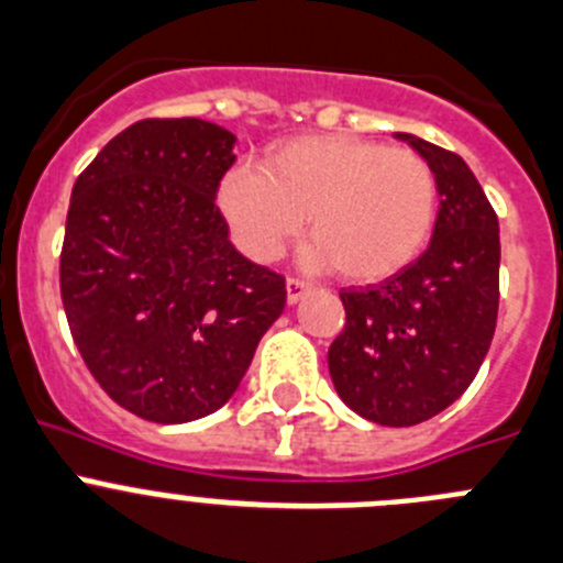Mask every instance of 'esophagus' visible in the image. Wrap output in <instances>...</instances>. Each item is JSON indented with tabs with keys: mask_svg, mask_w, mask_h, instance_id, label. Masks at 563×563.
<instances>
[{
	"mask_svg": "<svg viewBox=\"0 0 563 563\" xmlns=\"http://www.w3.org/2000/svg\"><path fill=\"white\" fill-rule=\"evenodd\" d=\"M308 283L306 280H300V277H288L286 280V300H288V306H294V302H300V297L302 294L308 291Z\"/></svg>",
	"mask_w": 563,
	"mask_h": 563,
	"instance_id": "34e87169",
	"label": "esophagus"
}]
</instances>
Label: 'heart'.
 Segmentation results:
<instances>
[{
    "label": "heart",
    "mask_w": 563,
    "mask_h": 563,
    "mask_svg": "<svg viewBox=\"0 0 563 563\" xmlns=\"http://www.w3.org/2000/svg\"><path fill=\"white\" fill-rule=\"evenodd\" d=\"M221 179L219 207L241 250L275 261L302 230L306 263L336 266L351 283H378L423 252L438 216V179L427 159L353 134L294 136Z\"/></svg>",
    "instance_id": "1"
}]
</instances>
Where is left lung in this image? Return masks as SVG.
I'll list each match as a JSON object with an SVG mask.
<instances>
[{"instance_id": "1", "label": "left lung", "mask_w": 563, "mask_h": 563, "mask_svg": "<svg viewBox=\"0 0 563 563\" xmlns=\"http://www.w3.org/2000/svg\"><path fill=\"white\" fill-rule=\"evenodd\" d=\"M395 136L438 179L432 241L382 286L339 291L344 328L328 369L353 412L382 427H415L457 401L488 353L499 308V221L457 154Z\"/></svg>"}]
</instances>
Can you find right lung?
<instances>
[{
  "label": "right lung",
  "instance_id": "right-lung-1",
  "mask_svg": "<svg viewBox=\"0 0 563 563\" xmlns=\"http://www.w3.org/2000/svg\"><path fill=\"white\" fill-rule=\"evenodd\" d=\"M235 134L199 118L140 120L78 176L60 300L95 382L154 423L224 407L286 280L230 244L216 194Z\"/></svg>",
  "mask_w": 563,
  "mask_h": 563
}]
</instances>
